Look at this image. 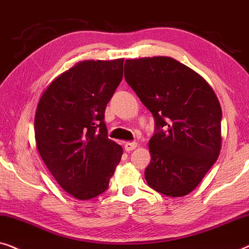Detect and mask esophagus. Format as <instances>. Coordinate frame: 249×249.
I'll use <instances>...</instances> for the list:
<instances>
[{
  "label": "esophagus",
  "instance_id": "34e87169",
  "mask_svg": "<svg viewBox=\"0 0 249 249\" xmlns=\"http://www.w3.org/2000/svg\"><path fill=\"white\" fill-rule=\"evenodd\" d=\"M136 146H138V143L136 142H126L124 145V149H125V151L129 152V151H132V150H134Z\"/></svg>",
  "mask_w": 249,
  "mask_h": 249
}]
</instances>
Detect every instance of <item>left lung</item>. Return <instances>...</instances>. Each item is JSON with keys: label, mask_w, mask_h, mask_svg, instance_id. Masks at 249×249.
Here are the masks:
<instances>
[{"label": "left lung", "mask_w": 249, "mask_h": 249, "mask_svg": "<svg viewBox=\"0 0 249 249\" xmlns=\"http://www.w3.org/2000/svg\"><path fill=\"white\" fill-rule=\"evenodd\" d=\"M125 81L155 118L145 168L152 190L171 197L187 195L218 159L222 111L201 75L171 57L125 61Z\"/></svg>", "instance_id": "8db88e82"}]
</instances>
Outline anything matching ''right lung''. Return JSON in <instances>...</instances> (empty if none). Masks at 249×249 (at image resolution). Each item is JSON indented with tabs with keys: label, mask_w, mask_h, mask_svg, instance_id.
<instances>
[{
	"label": "right lung",
	"mask_w": 249,
	"mask_h": 249,
	"mask_svg": "<svg viewBox=\"0 0 249 249\" xmlns=\"http://www.w3.org/2000/svg\"><path fill=\"white\" fill-rule=\"evenodd\" d=\"M124 59L85 61L41 96L35 117L38 152L63 190L79 199L107 191L123 149L108 139L105 110L123 78Z\"/></svg>",
	"instance_id": "1"
}]
</instances>
